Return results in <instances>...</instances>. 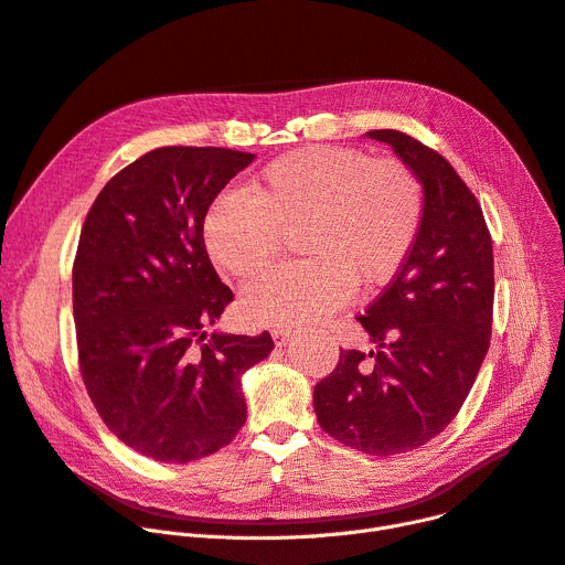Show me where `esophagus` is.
Masks as SVG:
<instances>
[{"instance_id":"34e87169","label":"esophagus","mask_w":565,"mask_h":565,"mask_svg":"<svg viewBox=\"0 0 565 565\" xmlns=\"http://www.w3.org/2000/svg\"><path fill=\"white\" fill-rule=\"evenodd\" d=\"M271 338H274L276 347H285L294 338V330L291 328H274L271 330Z\"/></svg>"}]
</instances>
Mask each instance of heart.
<instances>
[{
	"label": "heart",
	"instance_id": "obj_1",
	"mask_svg": "<svg viewBox=\"0 0 565 565\" xmlns=\"http://www.w3.org/2000/svg\"><path fill=\"white\" fill-rule=\"evenodd\" d=\"M424 189L406 163L353 148L312 146L274 159L246 191L210 205L203 237L235 278L267 269L298 232L308 257L264 274L242 296L248 321L289 326L342 308L353 287L374 291L404 269L419 237Z\"/></svg>",
	"mask_w": 565,
	"mask_h": 565
}]
</instances>
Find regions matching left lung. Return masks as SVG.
<instances>
[{"label": "left lung", "instance_id": "obj_1", "mask_svg": "<svg viewBox=\"0 0 565 565\" xmlns=\"http://www.w3.org/2000/svg\"><path fill=\"white\" fill-rule=\"evenodd\" d=\"M367 135L419 178L424 216L404 269L355 317L376 353L340 349L315 413L330 438L392 456L436 438L468 399L490 347L494 267L481 205L454 166L404 131Z\"/></svg>", "mask_w": 565, "mask_h": 565}]
</instances>
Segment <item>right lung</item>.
Listing matches in <instances>:
<instances>
[{
    "instance_id": "add662e5",
    "label": "right lung",
    "mask_w": 565,
    "mask_h": 565,
    "mask_svg": "<svg viewBox=\"0 0 565 565\" xmlns=\"http://www.w3.org/2000/svg\"><path fill=\"white\" fill-rule=\"evenodd\" d=\"M255 159L227 148L146 152L97 193L73 264L79 372L111 434L161 462L205 458L246 422L242 374L274 340L207 328L232 301L203 223Z\"/></svg>"
}]
</instances>
